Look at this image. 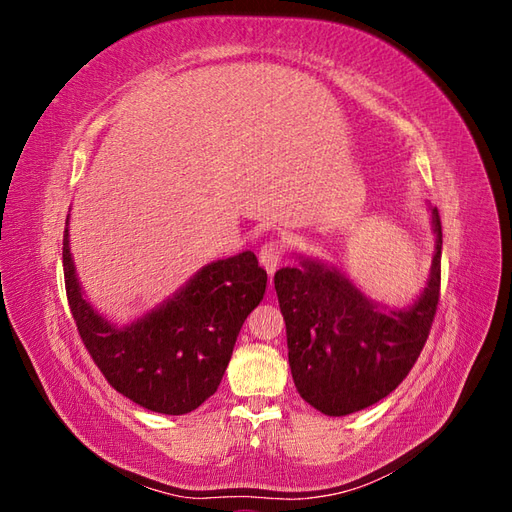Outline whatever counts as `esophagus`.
<instances>
[{
    "mask_svg": "<svg viewBox=\"0 0 512 512\" xmlns=\"http://www.w3.org/2000/svg\"><path fill=\"white\" fill-rule=\"evenodd\" d=\"M284 252H286V247H284L282 241H267L265 245L260 247V252H258L260 265L269 271V275H273L275 269L280 267Z\"/></svg>",
    "mask_w": 512,
    "mask_h": 512,
    "instance_id": "34e87169",
    "label": "esophagus"
}]
</instances>
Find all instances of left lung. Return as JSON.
<instances>
[{"mask_svg":"<svg viewBox=\"0 0 512 512\" xmlns=\"http://www.w3.org/2000/svg\"><path fill=\"white\" fill-rule=\"evenodd\" d=\"M425 288L408 307H386L350 277L318 258L299 256L273 284L286 322L288 363L299 395L327 416H346L378 404L408 376L421 354L440 299L442 224Z\"/></svg>","mask_w":512,"mask_h":512,"instance_id":"1","label":"left lung"}]
</instances>
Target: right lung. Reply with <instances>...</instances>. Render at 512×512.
Here are the masks:
<instances>
[{
	"instance_id": "obj_1",
	"label": "right lung",
	"mask_w": 512,
	"mask_h": 512,
	"mask_svg": "<svg viewBox=\"0 0 512 512\" xmlns=\"http://www.w3.org/2000/svg\"><path fill=\"white\" fill-rule=\"evenodd\" d=\"M64 235L70 312L108 384L160 414H188L218 391L245 318L262 301L267 271L254 252L213 260L173 297L128 324H115L85 299Z\"/></svg>"
}]
</instances>
